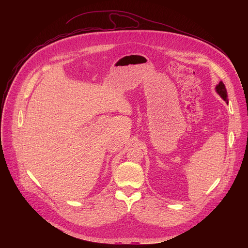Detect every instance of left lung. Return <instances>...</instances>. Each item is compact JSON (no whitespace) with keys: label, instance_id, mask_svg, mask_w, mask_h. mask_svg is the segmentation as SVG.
<instances>
[{"label":"left lung","instance_id":"obj_1","mask_svg":"<svg viewBox=\"0 0 248 248\" xmlns=\"http://www.w3.org/2000/svg\"><path fill=\"white\" fill-rule=\"evenodd\" d=\"M216 90H217V92H218V94L226 101V102H228L229 101V99H228V93H227V89H226V87H225V84L222 82V81H220V83L217 85V87H216Z\"/></svg>","mask_w":248,"mask_h":248}]
</instances>
